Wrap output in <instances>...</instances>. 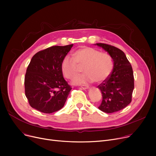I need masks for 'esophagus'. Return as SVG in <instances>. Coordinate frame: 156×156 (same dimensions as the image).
I'll list each match as a JSON object with an SVG mask.
<instances>
[{"label": "esophagus", "mask_w": 156, "mask_h": 156, "mask_svg": "<svg viewBox=\"0 0 156 156\" xmlns=\"http://www.w3.org/2000/svg\"><path fill=\"white\" fill-rule=\"evenodd\" d=\"M81 88H82V89H83V90H86V89H87L88 88V85H81Z\"/></svg>", "instance_id": "34e87169"}]
</instances>
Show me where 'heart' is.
<instances>
[{"label":"heart","mask_w":156,"mask_h":156,"mask_svg":"<svg viewBox=\"0 0 156 156\" xmlns=\"http://www.w3.org/2000/svg\"><path fill=\"white\" fill-rule=\"evenodd\" d=\"M73 57L66 55L61 62L64 76L68 79L75 78L79 72V66H83V75L74 79L73 83L82 85L95 80L97 82L104 80L112 69V62L109 55L96 49L83 47L78 49Z\"/></svg>","instance_id":"heart-1"}]
</instances>
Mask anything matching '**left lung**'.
Listing matches in <instances>:
<instances>
[{
	"label": "left lung",
	"mask_w": 156,
	"mask_h": 156,
	"mask_svg": "<svg viewBox=\"0 0 156 156\" xmlns=\"http://www.w3.org/2000/svg\"><path fill=\"white\" fill-rule=\"evenodd\" d=\"M99 47L110 55L114 62L112 73L99 86L102 101L99 108L106 113H112L126 108L132 102L134 76L132 65L125 53L111 45L99 43Z\"/></svg>",
	"instance_id": "1"
}]
</instances>
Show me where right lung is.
Masks as SVG:
<instances>
[{
	"label": "right lung",
	"instance_id": "add662e5",
	"mask_svg": "<svg viewBox=\"0 0 156 156\" xmlns=\"http://www.w3.org/2000/svg\"><path fill=\"white\" fill-rule=\"evenodd\" d=\"M73 45L52 46L33 56L24 77L25 95L31 108L47 114L62 108L72 88L64 79L61 62Z\"/></svg>",
	"mask_w": 156,
	"mask_h": 156
}]
</instances>
